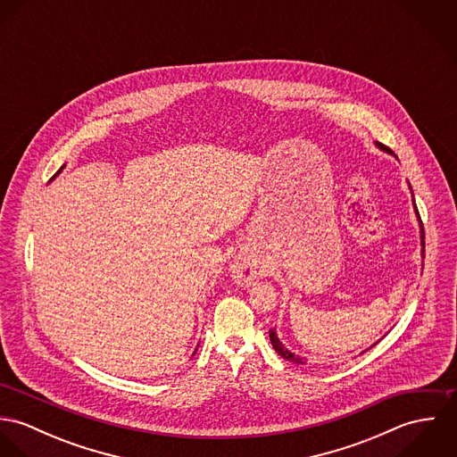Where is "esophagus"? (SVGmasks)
Segmentation results:
<instances>
[{
  "label": "esophagus",
  "mask_w": 457,
  "mask_h": 457,
  "mask_svg": "<svg viewBox=\"0 0 457 457\" xmlns=\"http://www.w3.org/2000/svg\"><path fill=\"white\" fill-rule=\"evenodd\" d=\"M261 274V265L250 257H237L232 263V278L241 285H252Z\"/></svg>",
  "instance_id": "1"
}]
</instances>
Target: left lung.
<instances>
[{
  "mask_svg": "<svg viewBox=\"0 0 457 457\" xmlns=\"http://www.w3.org/2000/svg\"><path fill=\"white\" fill-rule=\"evenodd\" d=\"M382 151H387V153H391V149L387 147V145H384V144H377ZM411 190V188H410ZM415 202V200H413ZM415 212H417V218H419V223H420V245H422V259H424V227H422V221H420V214H419V211H417V205H415ZM269 337H270V345H272V348L283 357V359H287V361H290V362H295V364H304V361L299 357V355H295V353H292V352H288L285 346H283V343L279 341V337L276 336V332H274V328H270L269 330Z\"/></svg>",
  "mask_w": 457,
  "mask_h": 457,
  "instance_id": "obj_1",
  "label": "left lung"
}]
</instances>
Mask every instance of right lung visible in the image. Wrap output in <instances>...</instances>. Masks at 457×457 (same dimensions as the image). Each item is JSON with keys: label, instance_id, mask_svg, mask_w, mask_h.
<instances>
[{"label": "right lung", "instance_id": "right-lung-1", "mask_svg": "<svg viewBox=\"0 0 457 457\" xmlns=\"http://www.w3.org/2000/svg\"><path fill=\"white\" fill-rule=\"evenodd\" d=\"M62 169H63V167H62ZM62 169H60V170H62ZM60 170H58V172H60ZM194 353H195V352H194Z\"/></svg>", "mask_w": 457, "mask_h": 457}]
</instances>
